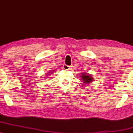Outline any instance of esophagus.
Returning <instances> with one entry per match:
<instances>
[{
	"instance_id": "34e87169",
	"label": "esophagus",
	"mask_w": 133,
	"mask_h": 133,
	"mask_svg": "<svg viewBox=\"0 0 133 133\" xmlns=\"http://www.w3.org/2000/svg\"><path fill=\"white\" fill-rule=\"evenodd\" d=\"M63 68L64 69L68 70V69H70V66H69V65H68L64 64V65H63Z\"/></svg>"
}]
</instances>
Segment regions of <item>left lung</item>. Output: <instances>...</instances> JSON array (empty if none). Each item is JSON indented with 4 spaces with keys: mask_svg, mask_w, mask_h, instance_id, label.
<instances>
[{
    "mask_svg": "<svg viewBox=\"0 0 133 133\" xmlns=\"http://www.w3.org/2000/svg\"><path fill=\"white\" fill-rule=\"evenodd\" d=\"M81 79L84 83L89 84L92 81V77L90 74H88L86 73H81Z\"/></svg>",
    "mask_w": 133,
    "mask_h": 133,
    "instance_id": "obj_1",
    "label": "left lung"
}]
</instances>
